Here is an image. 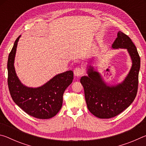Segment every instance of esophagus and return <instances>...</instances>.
I'll return each instance as SVG.
<instances>
[{"label": "esophagus", "mask_w": 146, "mask_h": 146, "mask_svg": "<svg viewBox=\"0 0 146 146\" xmlns=\"http://www.w3.org/2000/svg\"><path fill=\"white\" fill-rule=\"evenodd\" d=\"M84 70H82V68L80 67L76 68L75 70H74V75L76 76H80L81 75H82L84 74Z\"/></svg>", "instance_id": "obj_1"}]
</instances>
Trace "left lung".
I'll list each match as a JSON object with an SVG mask.
<instances>
[{
	"mask_svg": "<svg viewBox=\"0 0 146 146\" xmlns=\"http://www.w3.org/2000/svg\"><path fill=\"white\" fill-rule=\"evenodd\" d=\"M112 48L127 49L131 58L132 67L123 82L108 86L92 67L88 69V76L80 78L88 110L100 118H110L119 115L133 102L138 91L140 58L134 43L127 35L119 31Z\"/></svg>",
	"mask_w": 146,
	"mask_h": 146,
	"instance_id": "1",
	"label": "left lung"
}]
</instances>
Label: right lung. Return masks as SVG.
<instances>
[{"label":"right lung","instance_id":"1","mask_svg":"<svg viewBox=\"0 0 146 146\" xmlns=\"http://www.w3.org/2000/svg\"><path fill=\"white\" fill-rule=\"evenodd\" d=\"M15 41L8 60V84L14 102L27 114L39 119H48L55 116L62 106L64 91L72 82V71L58 74L45 84L37 88L22 84L14 68L17 43Z\"/></svg>","mask_w":146,"mask_h":146}]
</instances>
